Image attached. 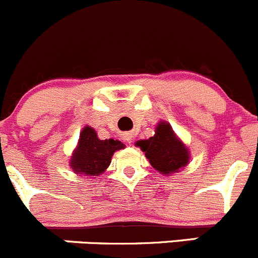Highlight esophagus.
Here are the masks:
<instances>
[{
	"label": "esophagus",
	"instance_id": "esophagus-1",
	"mask_svg": "<svg viewBox=\"0 0 258 258\" xmlns=\"http://www.w3.org/2000/svg\"><path fill=\"white\" fill-rule=\"evenodd\" d=\"M132 139H133V137H132V134H130V133H125V134H124V140H125V142L130 143V142H132Z\"/></svg>",
	"mask_w": 258,
	"mask_h": 258
}]
</instances>
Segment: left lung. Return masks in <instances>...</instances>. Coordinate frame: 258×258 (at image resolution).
<instances>
[{
	"label": "left lung",
	"instance_id": "8db88e82",
	"mask_svg": "<svg viewBox=\"0 0 258 258\" xmlns=\"http://www.w3.org/2000/svg\"><path fill=\"white\" fill-rule=\"evenodd\" d=\"M137 145L145 152V157L149 159L153 168L162 174L178 172L189 160L187 148L177 139L168 123L158 124L154 137L148 140H139Z\"/></svg>",
	"mask_w": 258,
	"mask_h": 258
}]
</instances>
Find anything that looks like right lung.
<instances>
[{
	"label": "right lung",
	"instance_id": "add662e5",
	"mask_svg": "<svg viewBox=\"0 0 258 258\" xmlns=\"http://www.w3.org/2000/svg\"><path fill=\"white\" fill-rule=\"evenodd\" d=\"M124 148L119 140H100L90 126L83 129L76 150L71 158V168L79 174L99 175L109 167L115 150Z\"/></svg>",
	"mask_w": 258,
	"mask_h": 258
}]
</instances>
